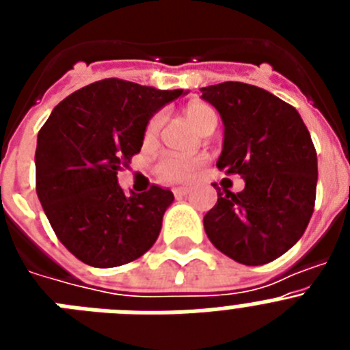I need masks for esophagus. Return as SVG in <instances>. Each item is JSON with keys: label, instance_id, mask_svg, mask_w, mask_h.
I'll list each match as a JSON object with an SVG mask.
<instances>
[{"label": "esophagus", "instance_id": "1", "mask_svg": "<svg viewBox=\"0 0 350 350\" xmlns=\"http://www.w3.org/2000/svg\"><path fill=\"white\" fill-rule=\"evenodd\" d=\"M187 193H189V187H175V189H173L175 198H184L187 196Z\"/></svg>", "mask_w": 350, "mask_h": 350}]
</instances>
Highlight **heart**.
I'll return each mask as SVG.
<instances>
[{
    "label": "heart",
    "mask_w": 350,
    "mask_h": 350,
    "mask_svg": "<svg viewBox=\"0 0 350 350\" xmlns=\"http://www.w3.org/2000/svg\"><path fill=\"white\" fill-rule=\"evenodd\" d=\"M185 117L189 120L191 124L200 131L206 120L217 119L215 110L210 105L200 103L194 101L185 107ZM161 126V116H154L152 119L148 120L147 124V137H154ZM198 168V159H189V157H177V156H166L161 159L159 166H157V173L159 177L166 182H180L187 180V178L196 172Z\"/></svg>",
    "instance_id": "1"
}]
</instances>
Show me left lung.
<instances>
[{
	"label": "left lung",
	"mask_w": 350,
	"mask_h": 350,
	"mask_svg": "<svg viewBox=\"0 0 350 350\" xmlns=\"http://www.w3.org/2000/svg\"><path fill=\"white\" fill-rule=\"evenodd\" d=\"M202 98L224 124L217 168L245 182L240 193L217 191L203 217L215 249L258 267L298 242L314 212L317 154L298 110L271 92L243 82L202 88Z\"/></svg>",
	"instance_id": "1"
}]
</instances>
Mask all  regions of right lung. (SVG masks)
<instances>
[{
    "label": "right lung",
    "instance_id": "obj_1",
    "mask_svg": "<svg viewBox=\"0 0 350 350\" xmlns=\"http://www.w3.org/2000/svg\"><path fill=\"white\" fill-rule=\"evenodd\" d=\"M184 94L105 79L64 98L40 129L36 194L61 243L89 267L135 261L159 237L173 193L126 194L117 172L140 152L150 117Z\"/></svg>",
    "mask_w": 350,
    "mask_h": 350
}]
</instances>
